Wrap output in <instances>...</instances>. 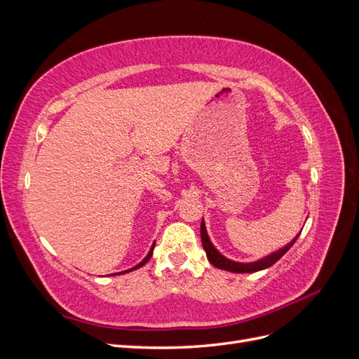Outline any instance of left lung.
Returning a JSON list of instances; mask_svg holds the SVG:
<instances>
[{
  "label": "left lung",
  "instance_id": "left-lung-1",
  "mask_svg": "<svg viewBox=\"0 0 359 359\" xmlns=\"http://www.w3.org/2000/svg\"><path fill=\"white\" fill-rule=\"evenodd\" d=\"M299 233H301V232H299ZM299 233H298L295 238H293V240H292L287 245H285L283 248L277 250V252L271 253V255H268V256H265V257H262V259H259V260H256V262L243 264V262H235V260H231V259L224 257V256L219 252V250H217V248L212 245V243L210 241V236H208V233H206V227H205L203 220H202V223H201L202 245H203L206 257H208L210 262H211L215 268L229 271V273H238V274L256 273V271H262V269H265V268H269L271 265H274V264L277 262V260H278L281 256H283L293 244H295V241L298 240Z\"/></svg>",
  "mask_w": 359,
  "mask_h": 359
}]
</instances>
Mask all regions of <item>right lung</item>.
Segmentation results:
<instances>
[{
    "label": "right lung",
    "mask_w": 359,
    "mask_h": 359,
    "mask_svg": "<svg viewBox=\"0 0 359 359\" xmlns=\"http://www.w3.org/2000/svg\"><path fill=\"white\" fill-rule=\"evenodd\" d=\"M154 245H156V243L153 244V247H151L149 248V252H148V255L145 256V259L142 260V262H139L136 266H133V268H130V269H127V271H123V273H118V274H126V273H130V271H133V269H137V268H140V266H144L147 262H148V260L151 259V256H153V250H154Z\"/></svg>",
    "instance_id": "obj_1"
}]
</instances>
